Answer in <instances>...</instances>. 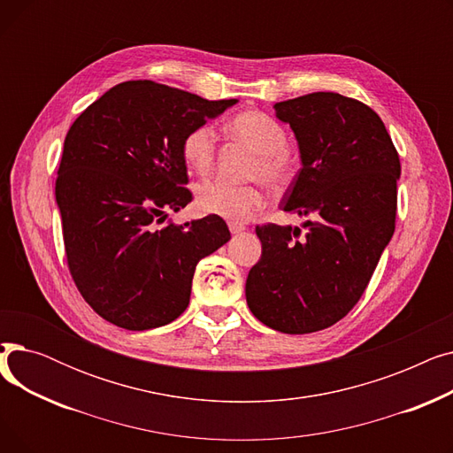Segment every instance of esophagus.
Returning <instances> with one entry per match:
<instances>
[{
  "label": "esophagus",
  "mask_w": 453,
  "mask_h": 453,
  "mask_svg": "<svg viewBox=\"0 0 453 453\" xmlns=\"http://www.w3.org/2000/svg\"><path fill=\"white\" fill-rule=\"evenodd\" d=\"M227 226H229V231H231L233 234H239V233H242V231L246 229L242 224H236V222H229Z\"/></svg>",
  "instance_id": "1"
}]
</instances>
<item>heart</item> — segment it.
Listing matches in <instances>:
<instances>
[{"label": "heart", "mask_w": 453, "mask_h": 453, "mask_svg": "<svg viewBox=\"0 0 453 453\" xmlns=\"http://www.w3.org/2000/svg\"><path fill=\"white\" fill-rule=\"evenodd\" d=\"M229 135L255 152L248 178L263 180L270 188L282 190L292 181L294 166L288 154V134L273 117L258 110L236 113L227 123ZM181 156L190 171L205 176L212 171L217 156V137L207 125L190 130L181 141ZM196 203L205 214L244 222L266 203L260 185H231L220 180L205 181L196 190Z\"/></svg>", "instance_id": "obj_1"}]
</instances>
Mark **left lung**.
Instances as JSON below:
<instances>
[{
  "label": "left lung",
  "instance_id": "8db88e82",
  "mask_svg": "<svg viewBox=\"0 0 453 453\" xmlns=\"http://www.w3.org/2000/svg\"><path fill=\"white\" fill-rule=\"evenodd\" d=\"M273 108L303 165L280 207L312 220L304 231L257 226L263 255L246 301L266 326L308 334L338 323L365 292L395 233L400 159L382 119L360 101L316 91Z\"/></svg>",
  "mask_w": 453,
  "mask_h": 453
}]
</instances>
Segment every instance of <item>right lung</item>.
Returning a JSON list of instances; mask_svg holds the SVG:
<instances>
[{
  "instance_id": "obj_1",
  "label": "right lung",
  "mask_w": 453,
  "mask_h": 453,
  "mask_svg": "<svg viewBox=\"0 0 453 453\" xmlns=\"http://www.w3.org/2000/svg\"><path fill=\"white\" fill-rule=\"evenodd\" d=\"M233 104L128 81L71 125L55 196L71 277L103 319L127 330L174 321L188 304L196 265L231 239L214 214L156 224L193 200L183 137Z\"/></svg>"
}]
</instances>
